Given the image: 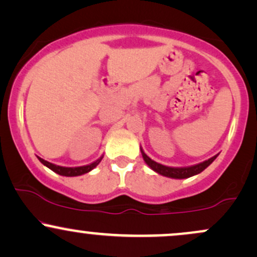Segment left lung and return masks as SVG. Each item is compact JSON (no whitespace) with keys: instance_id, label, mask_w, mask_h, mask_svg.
Instances as JSON below:
<instances>
[{"instance_id":"8db88e82","label":"left lung","mask_w":257,"mask_h":257,"mask_svg":"<svg viewBox=\"0 0 257 257\" xmlns=\"http://www.w3.org/2000/svg\"><path fill=\"white\" fill-rule=\"evenodd\" d=\"M141 153H143L144 161H145L146 163L149 164L153 170H155V172L161 174V175L168 176V178H174V179H186V178H190V176L196 175V174L202 173L203 170H204L206 167L210 166V164L215 161V158L217 157V156H214V157L208 159V161H204L202 162V163L196 164V166H192V167L173 168V167L163 166V164H159L157 162L152 161V159L143 151V150H141Z\"/></svg>"}]
</instances>
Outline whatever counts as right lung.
Instances as JSON below:
<instances>
[{
    "label": "right lung",
    "instance_id": "obj_1",
    "mask_svg": "<svg viewBox=\"0 0 257 257\" xmlns=\"http://www.w3.org/2000/svg\"><path fill=\"white\" fill-rule=\"evenodd\" d=\"M41 163H43L44 166L48 167L49 169H52L53 172H55L59 175H64V176H78V175H82V174H85L88 172H90L91 169H94L98 164L100 163V161H101V158H99L98 161L93 162V163L88 164V166H83V167H75V168H66V167H60V166H55V164L53 163H49V162L44 161V159L40 158Z\"/></svg>",
    "mask_w": 257,
    "mask_h": 257
}]
</instances>
